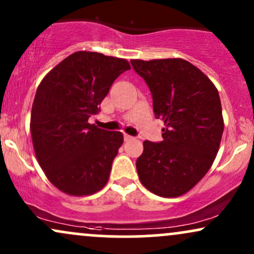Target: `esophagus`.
Returning a JSON list of instances; mask_svg holds the SVG:
<instances>
[{
    "mask_svg": "<svg viewBox=\"0 0 254 254\" xmlns=\"http://www.w3.org/2000/svg\"><path fill=\"white\" fill-rule=\"evenodd\" d=\"M124 138H125V141H130V140H134L133 136L128 135V134H125V135H124Z\"/></svg>",
    "mask_w": 254,
    "mask_h": 254,
    "instance_id": "obj_1",
    "label": "esophagus"
}]
</instances>
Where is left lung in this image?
Segmentation results:
<instances>
[{
	"mask_svg": "<svg viewBox=\"0 0 254 254\" xmlns=\"http://www.w3.org/2000/svg\"><path fill=\"white\" fill-rule=\"evenodd\" d=\"M162 119L163 141H144L136 171L146 189L177 197L192 189L213 165L223 133L219 91L191 63L181 58L132 59Z\"/></svg>",
	"mask_w": 254,
	"mask_h": 254,
	"instance_id": "1",
	"label": "left lung"
}]
</instances>
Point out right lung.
<instances>
[{"label": "right lung", "instance_id": "add662e5", "mask_svg": "<svg viewBox=\"0 0 254 254\" xmlns=\"http://www.w3.org/2000/svg\"><path fill=\"white\" fill-rule=\"evenodd\" d=\"M130 65L126 59L78 51L50 71L32 106L31 134L40 168L63 192H97L124 142L121 132L89 124L114 80Z\"/></svg>", "mask_w": 254, "mask_h": 254}]
</instances>
